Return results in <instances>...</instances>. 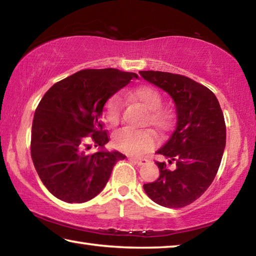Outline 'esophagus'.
<instances>
[{
	"label": "esophagus",
	"mask_w": 256,
	"mask_h": 256,
	"mask_svg": "<svg viewBox=\"0 0 256 256\" xmlns=\"http://www.w3.org/2000/svg\"><path fill=\"white\" fill-rule=\"evenodd\" d=\"M131 160L133 162L140 164V166H142V164H146V162H148V159H144V158H131Z\"/></svg>",
	"instance_id": "34e87169"
}]
</instances>
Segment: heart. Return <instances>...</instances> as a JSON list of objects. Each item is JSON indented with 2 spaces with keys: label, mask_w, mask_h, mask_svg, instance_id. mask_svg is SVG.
<instances>
[{
  "label": "heart",
  "mask_w": 256,
  "mask_h": 256,
  "mask_svg": "<svg viewBox=\"0 0 256 256\" xmlns=\"http://www.w3.org/2000/svg\"><path fill=\"white\" fill-rule=\"evenodd\" d=\"M133 97L149 112L146 122H149L160 131H164L170 128V118L167 112L160 110L162 100L157 90L150 86H138L134 92ZM104 118L106 123L112 126L118 124L120 118V99L118 96L112 97L107 102ZM154 144V136L148 130L124 128L112 138V144L116 149L132 156L144 154L146 151L152 149Z\"/></svg>",
  "instance_id": "obj_1"
}]
</instances>
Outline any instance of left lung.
Instances as JSON below:
<instances>
[{"mask_svg":"<svg viewBox=\"0 0 256 256\" xmlns=\"http://www.w3.org/2000/svg\"><path fill=\"white\" fill-rule=\"evenodd\" d=\"M140 76L172 97L176 125L157 154L175 162L174 170L156 162L157 180L144 184L151 200L166 208H182L200 198L214 180L226 146V125L214 94L188 76L140 71Z\"/></svg>","mask_w":256,"mask_h":256,"instance_id":"left-lung-1","label":"left lung"}]
</instances>
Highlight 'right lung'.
Returning a JSON list of instances; mask_svg holds the SVG:
<instances>
[{"mask_svg":"<svg viewBox=\"0 0 256 256\" xmlns=\"http://www.w3.org/2000/svg\"><path fill=\"white\" fill-rule=\"evenodd\" d=\"M138 74L118 68L82 70L50 86L34 112L32 158L55 198L68 203L92 200L105 188L112 167L125 156L108 151L102 110L112 94ZM98 146L88 154L90 142Z\"/></svg>","mask_w":256,"mask_h":256,"instance_id":"1","label":"right lung"}]
</instances>
